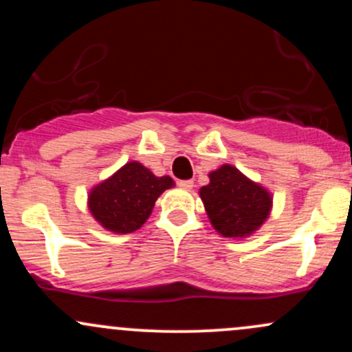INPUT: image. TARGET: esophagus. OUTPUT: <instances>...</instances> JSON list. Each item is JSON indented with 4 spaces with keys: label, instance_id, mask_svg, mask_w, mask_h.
<instances>
[{
    "label": "esophagus",
    "instance_id": "esophagus-1",
    "mask_svg": "<svg viewBox=\"0 0 352 352\" xmlns=\"http://www.w3.org/2000/svg\"><path fill=\"white\" fill-rule=\"evenodd\" d=\"M179 187L184 190H192L193 188V180H180Z\"/></svg>",
    "mask_w": 352,
    "mask_h": 352
}]
</instances>
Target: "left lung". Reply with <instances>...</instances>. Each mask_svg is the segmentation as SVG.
Wrapping results in <instances>:
<instances>
[{"instance_id":"obj_1","label":"left lung","mask_w":352,"mask_h":352,"mask_svg":"<svg viewBox=\"0 0 352 352\" xmlns=\"http://www.w3.org/2000/svg\"><path fill=\"white\" fill-rule=\"evenodd\" d=\"M208 185L199 190L210 223L225 238L252 236L268 220L273 195L232 164L208 173Z\"/></svg>"}]
</instances>
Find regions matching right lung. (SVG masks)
<instances>
[{
    "label": "right lung",
    "instance_id": "obj_1",
    "mask_svg": "<svg viewBox=\"0 0 352 352\" xmlns=\"http://www.w3.org/2000/svg\"><path fill=\"white\" fill-rule=\"evenodd\" d=\"M172 187V177H157L151 168L131 160L89 190L87 208L104 230L125 235L142 227L157 199Z\"/></svg>",
    "mask_w": 352,
    "mask_h": 352
}]
</instances>
